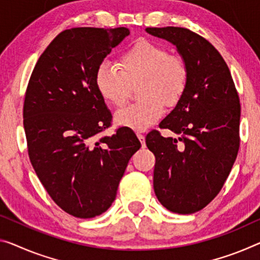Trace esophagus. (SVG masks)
I'll return each mask as SVG.
<instances>
[{"label": "esophagus", "mask_w": 260, "mask_h": 260, "mask_svg": "<svg viewBox=\"0 0 260 260\" xmlns=\"http://www.w3.org/2000/svg\"><path fill=\"white\" fill-rule=\"evenodd\" d=\"M137 137H138L139 141H141L142 146L145 147V137H144V135H142L141 133H138V134H137Z\"/></svg>", "instance_id": "obj_1"}]
</instances>
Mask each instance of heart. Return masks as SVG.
<instances>
[{
  "label": "heart",
  "instance_id": "heart-1",
  "mask_svg": "<svg viewBox=\"0 0 260 260\" xmlns=\"http://www.w3.org/2000/svg\"><path fill=\"white\" fill-rule=\"evenodd\" d=\"M119 72L102 63L95 72V86L101 96L114 107H122L130 95V87L138 86L135 103L116 113V122L135 131H143L161 117L164 103L175 106L186 93L189 81L187 61L170 54L160 44L138 39L117 61Z\"/></svg>",
  "mask_w": 260,
  "mask_h": 260
}]
</instances>
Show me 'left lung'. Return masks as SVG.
<instances>
[{
  "label": "left lung",
  "instance_id": "1",
  "mask_svg": "<svg viewBox=\"0 0 260 260\" xmlns=\"http://www.w3.org/2000/svg\"><path fill=\"white\" fill-rule=\"evenodd\" d=\"M146 32L177 46L187 61L186 93L159 124L178 138L157 130L146 136L154 154L153 188L166 209L193 214L222 189L239 149L241 105L229 67L206 38L185 27H146Z\"/></svg>",
  "mask_w": 260,
  "mask_h": 260
}]
</instances>
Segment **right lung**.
Listing matches in <instances>:
<instances>
[{"label":"right lung","mask_w":260,"mask_h":260,"mask_svg":"<svg viewBox=\"0 0 260 260\" xmlns=\"http://www.w3.org/2000/svg\"><path fill=\"white\" fill-rule=\"evenodd\" d=\"M130 31L73 27L39 57L23 107L27 152L39 180L60 208L91 218L109 208L130 158L141 147L133 130L111 125L95 72Z\"/></svg>","instance_id":"add662e5"}]
</instances>
